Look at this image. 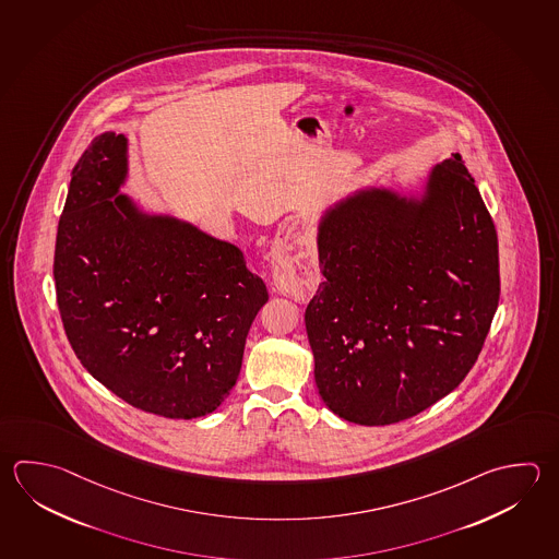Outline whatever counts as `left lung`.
Returning a JSON list of instances; mask_svg holds the SVG:
<instances>
[{
	"label": "left lung",
	"instance_id": "left-lung-1",
	"mask_svg": "<svg viewBox=\"0 0 559 559\" xmlns=\"http://www.w3.org/2000/svg\"><path fill=\"white\" fill-rule=\"evenodd\" d=\"M324 283L306 306L318 393L358 425L425 412L466 378L498 298V237L461 154L421 195L366 188L318 225Z\"/></svg>",
	"mask_w": 559,
	"mask_h": 559
}]
</instances>
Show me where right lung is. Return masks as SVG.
<instances>
[{"label": "right lung", "instance_id": "add662e5", "mask_svg": "<svg viewBox=\"0 0 559 559\" xmlns=\"http://www.w3.org/2000/svg\"><path fill=\"white\" fill-rule=\"evenodd\" d=\"M128 140L105 132L76 162L55 245L64 332L86 371L120 400L168 419L215 412L239 378L266 305L241 251L118 193Z\"/></svg>", "mask_w": 559, "mask_h": 559}]
</instances>
